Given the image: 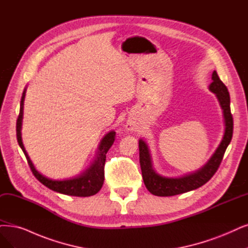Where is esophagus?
I'll return each mask as SVG.
<instances>
[{"mask_svg":"<svg viewBox=\"0 0 248 248\" xmlns=\"http://www.w3.org/2000/svg\"><path fill=\"white\" fill-rule=\"evenodd\" d=\"M125 129L130 132H134V131H136V124L132 122H129L125 124Z\"/></svg>","mask_w":248,"mask_h":248,"instance_id":"1","label":"esophagus"}]
</instances>
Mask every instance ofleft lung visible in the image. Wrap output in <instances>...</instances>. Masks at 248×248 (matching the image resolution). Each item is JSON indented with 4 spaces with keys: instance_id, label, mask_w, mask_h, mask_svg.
<instances>
[{
    "instance_id": "left-lung-1",
    "label": "left lung",
    "mask_w": 248,
    "mask_h": 248,
    "mask_svg": "<svg viewBox=\"0 0 248 248\" xmlns=\"http://www.w3.org/2000/svg\"><path fill=\"white\" fill-rule=\"evenodd\" d=\"M212 84L208 90L214 93L223 110L225 132L223 139L210 158L195 171L185 173L181 177H166L160 175L153 167L149 146L145 140H139V157L144 184L151 194L155 196H173L195 190L208 182L218 169L224 153L233 136V117L230 109V95L227 87L214 70Z\"/></svg>"
}]
</instances>
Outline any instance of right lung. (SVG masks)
Instances as JSON below:
<instances>
[{"mask_svg": "<svg viewBox=\"0 0 248 248\" xmlns=\"http://www.w3.org/2000/svg\"><path fill=\"white\" fill-rule=\"evenodd\" d=\"M26 89L27 87L24 88L21 101H20V111L16 123V135H17L18 144H19L20 148L22 149L27 161H29V164L34 177L46 187H48L49 189L55 192H58V193H61V194H65L69 196H78V197H89L92 195H95L103 186L106 153L114 142L115 132L110 131L103 137L102 140H101L99 143L97 152L93 161L91 162L90 166L82 172L78 173V175L72 178L63 179V180H54V179L46 177L42 172H40L35 169L34 164L32 163L29 153L26 152L22 142L21 129H22L23 107H24Z\"/></svg>", "mask_w": 248, "mask_h": 248, "instance_id": "add662e5", "label": "right lung"}]
</instances>
